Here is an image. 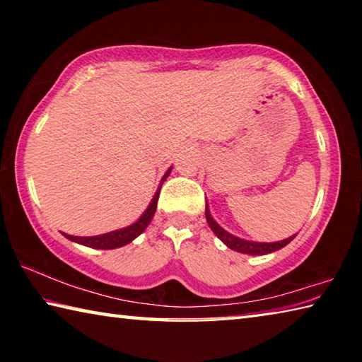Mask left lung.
<instances>
[{
    "instance_id": "8db88e82",
    "label": "left lung",
    "mask_w": 362,
    "mask_h": 362,
    "mask_svg": "<svg viewBox=\"0 0 362 362\" xmlns=\"http://www.w3.org/2000/svg\"><path fill=\"white\" fill-rule=\"evenodd\" d=\"M206 220L209 223L211 230L214 231L220 241H222L226 247H230L231 250H236V252L246 254V255H265V254H272L276 252V250L286 247L287 244L293 241L296 235H291L284 238V240L279 241H273V243H263V241H257V240H250V238H244L233 233L231 230H226L225 226L218 222L217 217L214 216L209 203L206 201Z\"/></svg>"
}]
</instances>
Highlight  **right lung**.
Returning a JSON list of instances; mask_svg holds the SVG:
<instances>
[{
	"instance_id": "obj_1",
	"label": "right lung",
	"mask_w": 362,
	"mask_h": 362,
	"mask_svg": "<svg viewBox=\"0 0 362 362\" xmlns=\"http://www.w3.org/2000/svg\"><path fill=\"white\" fill-rule=\"evenodd\" d=\"M170 173H173V166L168 168L166 173L161 175V179H159L158 187L155 189V193H153V196L150 198L148 204H146L144 207V211L140 212L136 218H132L129 223L115 226V228L103 230L100 233H93V235H83V236L79 235L78 236V235H70V233H65V231H62V235L66 238V240H70L73 243L83 244V246L93 247V249H103V250L118 249V247L126 246V244L132 243L139 235H142L146 226L150 225L151 218L156 212L158 198H159V193H161V187Z\"/></svg>"
}]
</instances>
